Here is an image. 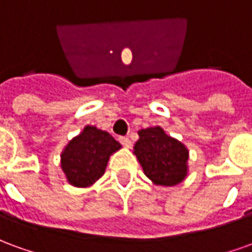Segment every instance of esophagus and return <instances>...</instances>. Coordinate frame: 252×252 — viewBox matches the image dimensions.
Masks as SVG:
<instances>
[{
	"instance_id": "1",
	"label": "esophagus",
	"mask_w": 252,
	"mask_h": 252,
	"mask_svg": "<svg viewBox=\"0 0 252 252\" xmlns=\"http://www.w3.org/2000/svg\"><path fill=\"white\" fill-rule=\"evenodd\" d=\"M119 140H120V143L123 144V146H124V147H126V148L132 147V142L129 140V139H128V137H120Z\"/></svg>"
}]
</instances>
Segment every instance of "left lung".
<instances>
[{"mask_svg": "<svg viewBox=\"0 0 252 252\" xmlns=\"http://www.w3.org/2000/svg\"><path fill=\"white\" fill-rule=\"evenodd\" d=\"M137 133L133 154L155 185L175 186L185 180L189 150L184 143L169 136L160 126L144 128Z\"/></svg>", "mask_w": 252, "mask_h": 252, "instance_id": "obj_1", "label": "left lung"}]
</instances>
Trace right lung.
Wrapping results in <instances>:
<instances>
[{
	"label": "right lung",
	"instance_id": "right-lung-1",
	"mask_svg": "<svg viewBox=\"0 0 252 252\" xmlns=\"http://www.w3.org/2000/svg\"><path fill=\"white\" fill-rule=\"evenodd\" d=\"M121 144L106 131L86 126L72 137L61 154V167L67 182L75 188H89L105 173L109 157Z\"/></svg>",
	"mask_w": 252,
	"mask_h": 252
}]
</instances>
